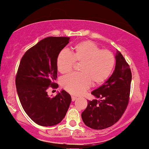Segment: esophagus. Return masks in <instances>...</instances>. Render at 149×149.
<instances>
[{"label":"esophagus","mask_w":149,"mask_h":149,"mask_svg":"<svg viewBox=\"0 0 149 149\" xmlns=\"http://www.w3.org/2000/svg\"><path fill=\"white\" fill-rule=\"evenodd\" d=\"M77 99V98L76 96H72V101H76Z\"/></svg>","instance_id":"34e87169"}]
</instances>
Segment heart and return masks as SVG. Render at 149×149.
<instances>
[{
	"label": "heart",
	"instance_id": "obj_1",
	"mask_svg": "<svg viewBox=\"0 0 149 149\" xmlns=\"http://www.w3.org/2000/svg\"><path fill=\"white\" fill-rule=\"evenodd\" d=\"M74 62L81 63L79 74H71L61 79L64 89L79 96L93 84H101L107 80L115 66V56L108 50H101L91 41L80 42L71 51H62L57 56L56 65L61 74L72 70Z\"/></svg>",
	"mask_w": 149,
	"mask_h": 149
}]
</instances>
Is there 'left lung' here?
Wrapping results in <instances>:
<instances>
[{"label":"left lung","instance_id":"8db88e82","mask_svg":"<svg viewBox=\"0 0 149 149\" xmlns=\"http://www.w3.org/2000/svg\"><path fill=\"white\" fill-rule=\"evenodd\" d=\"M115 68L113 74L103 85L91 92L94 99L88 101L81 113L85 125L93 130L109 127L120 120L127 106L132 81V73L121 53L115 54Z\"/></svg>","mask_w":149,"mask_h":149}]
</instances>
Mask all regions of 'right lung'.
<instances>
[{"label":"right lung","instance_id":"obj_1","mask_svg":"<svg viewBox=\"0 0 149 149\" xmlns=\"http://www.w3.org/2000/svg\"><path fill=\"white\" fill-rule=\"evenodd\" d=\"M70 37H47L29 48L22 58L15 84L22 106L35 123L53 126L65 116L71 96L62 89L55 97L48 95L49 86L55 83L58 68L57 56L69 43Z\"/></svg>","mask_w":149,"mask_h":149}]
</instances>
